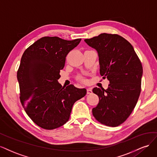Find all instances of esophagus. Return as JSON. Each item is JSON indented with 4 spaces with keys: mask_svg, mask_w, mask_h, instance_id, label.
I'll return each mask as SVG.
<instances>
[{
    "mask_svg": "<svg viewBox=\"0 0 157 157\" xmlns=\"http://www.w3.org/2000/svg\"><path fill=\"white\" fill-rule=\"evenodd\" d=\"M87 94H92V93H93L92 89H91V88H87Z\"/></svg>",
    "mask_w": 157,
    "mask_h": 157,
    "instance_id": "1",
    "label": "esophagus"
}]
</instances>
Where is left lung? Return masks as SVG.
Listing matches in <instances>:
<instances>
[{
	"label": "left lung",
	"instance_id": "8db88e82",
	"mask_svg": "<svg viewBox=\"0 0 157 157\" xmlns=\"http://www.w3.org/2000/svg\"><path fill=\"white\" fill-rule=\"evenodd\" d=\"M85 42L97 51L100 74L109 81L106 90L93 89L99 98L93 115L103 124L117 126L129 117L138 102L142 65L132 45L119 35L103 33Z\"/></svg>",
	"mask_w": 157,
	"mask_h": 157
}]
</instances>
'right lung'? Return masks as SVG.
I'll list each match as a JSON object with an SVG mask.
<instances>
[{
	"label": "right lung",
	"instance_id": "add662e5",
	"mask_svg": "<svg viewBox=\"0 0 157 157\" xmlns=\"http://www.w3.org/2000/svg\"><path fill=\"white\" fill-rule=\"evenodd\" d=\"M81 38L66 40L57 36L38 40L23 53L17 74L20 101L33 122L46 130L63 126L72 106L87 93L85 89L58 82L68 53Z\"/></svg>",
	"mask_w": 157,
	"mask_h": 157
}]
</instances>
